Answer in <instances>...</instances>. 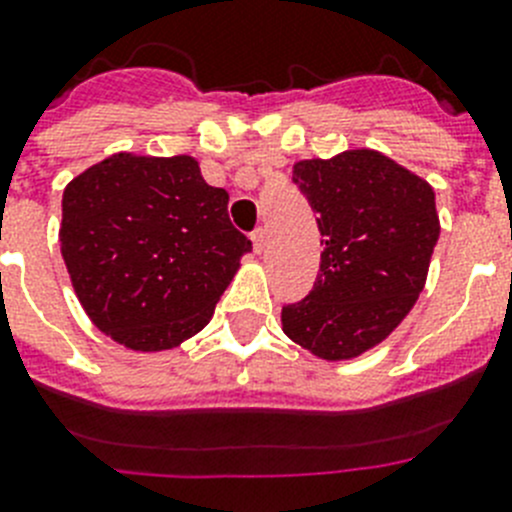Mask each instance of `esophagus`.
Returning <instances> with one entry per match:
<instances>
[{
  "mask_svg": "<svg viewBox=\"0 0 512 512\" xmlns=\"http://www.w3.org/2000/svg\"><path fill=\"white\" fill-rule=\"evenodd\" d=\"M251 241H253V251H256V253L264 251V248H266V230L264 228L253 230Z\"/></svg>",
  "mask_w": 512,
  "mask_h": 512,
  "instance_id": "1",
  "label": "esophagus"
}]
</instances>
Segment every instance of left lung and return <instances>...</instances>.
<instances>
[{"label": "left lung", "instance_id": "8db88e82", "mask_svg": "<svg viewBox=\"0 0 512 512\" xmlns=\"http://www.w3.org/2000/svg\"><path fill=\"white\" fill-rule=\"evenodd\" d=\"M292 182L318 212L325 248L310 295L282 307V330L318 359H356L423 292L441 233L436 192L372 148L297 161Z\"/></svg>", "mask_w": 512, "mask_h": 512}]
</instances>
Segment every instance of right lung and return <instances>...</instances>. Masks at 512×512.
I'll list each match as a JSON object with an SVG mask.
<instances>
[{
  "label": "right lung",
  "instance_id": "obj_1",
  "mask_svg": "<svg viewBox=\"0 0 512 512\" xmlns=\"http://www.w3.org/2000/svg\"><path fill=\"white\" fill-rule=\"evenodd\" d=\"M61 256L112 341L166 351L210 323L251 241L192 156L115 153L63 189Z\"/></svg>",
  "mask_w": 512,
  "mask_h": 512
}]
</instances>
